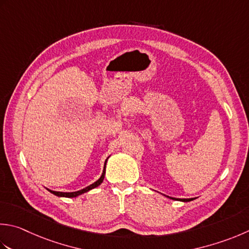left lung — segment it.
I'll list each match as a JSON object with an SVG mask.
<instances>
[{"instance_id": "obj_1", "label": "left lung", "mask_w": 249, "mask_h": 249, "mask_svg": "<svg viewBox=\"0 0 249 249\" xmlns=\"http://www.w3.org/2000/svg\"><path fill=\"white\" fill-rule=\"evenodd\" d=\"M169 197V196H167ZM172 199H175V201H181V202H190V201H193L194 198H175V197H169Z\"/></svg>"}]
</instances>
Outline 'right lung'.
Instances as JSON below:
<instances>
[{"label":"right lung","instance_id":"obj_1","mask_svg":"<svg viewBox=\"0 0 249 249\" xmlns=\"http://www.w3.org/2000/svg\"><path fill=\"white\" fill-rule=\"evenodd\" d=\"M107 160H108V159H107V160H106V162H105L104 172H102L101 177H100L98 180H97L96 182L91 183L90 186H89V187H86V188H84V189L80 190V191H75V192H58V191H53V190H48V189H47V190H48V191H50L51 193L55 194V196H62V197H76V196H81V194H83V193H85V192H87V191H89V190H91V189L97 188L98 186H100V184L102 183V181H104L105 174H106V164H107Z\"/></svg>","mask_w":249,"mask_h":249}]
</instances>
